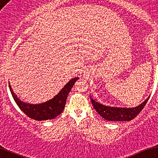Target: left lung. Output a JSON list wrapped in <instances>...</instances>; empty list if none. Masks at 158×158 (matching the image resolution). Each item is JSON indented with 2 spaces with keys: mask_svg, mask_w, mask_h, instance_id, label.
<instances>
[{
  "mask_svg": "<svg viewBox=\"0 0 158 158\" xmlns=\"http://www.w3.org/2000/svg\"><path fill=\"white\" fill-rule=\"evenodd\" d=\"M90 98H91V102L93 104V107L104 119L107 120V121L122 122L131 121L133 118H135L145 107L149 97L137 107L131 108L110 107V106H106L100 104L94 100L93 98H92L91 97Z\"/></svg>",
  "mask_w": 158,
  "mask_h": 158,
  "instance_id": "8db88e82",
  "label": "left lung"
}]
</instances>
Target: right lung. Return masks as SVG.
<instances>
[{
  "instance_id": "add662e5",
  "label": "right lung",
  "mask_w": 158,
  "mask_h": 158,
  "mask_svg": "<svg viewBox=\"0 0 158 158\" xmlns=\"http://www.w3.org/2000/svg\"><path fill=\"white\" fill-rule=\"evenodd\" d=\"M78 79L79 77H74L70 80L56 96L48 102L38 104H28L22 102L14 93L10 82H9V87L17 105L28 117L37 121H43V120L53 119L63 112L69 93L73 87L74 83Z\"/></svg>"
}]
</instances>
